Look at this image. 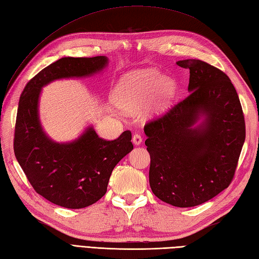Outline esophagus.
<instances>
[{
	"instance_id": "34e87169",
	"label": "esophagus",
	"mask_w": 259,
	"mask_h": 259,
	"mask_svg": "<svg viewBox=\"0 0 259 259\" xmlns=\"http://www.w3.org/2000/svg\"><path fill=\"white\" fill-rule=\"evenodd\" d=\"M132 141H133L134 145H140L143 141V137L140 134H134L133 138H132Z\"/></svg>"
}]
</instances>
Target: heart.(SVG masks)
Here are the masks:
<instances>
[{
	"instance_id": "b5f03b06",
	"label": "heart",
	"mask_w": 259,
	"mask_h": 259,
	"mask_svg": "<svg viewBox=\"0 0 259 259\" xmlns=\"http://www.w3.org/2000/svg\"><path fill=\"white\" fill-rule=\"evenodd\" d=\"M176 82L170 78H162L156 69L137 70L126 73L118 81L113 91V103L125 112H136L155 91L149 111L153 114L163 113L176 93Z\"/></svg>"
}]
</instances>
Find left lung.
<instances>
[{
	"mask_svg": "<svg viewBox=\"0 0 259 259\" xmlns=\"http://www.w3.org/2000/svg\"><path fill=\"white\" fill-rule=\"evenodd\" d=\"M177 65L190 70V93L145 125V145L151 191L163 202L190 207L230 186L245 142V121L237 92L223 71L199 59Z\"/></svg>",
	"mask_w": 259,
	"mask_h": 259,
	"instance_id": "left-lung-1",
	"label": "left lung"
}]
</instances>
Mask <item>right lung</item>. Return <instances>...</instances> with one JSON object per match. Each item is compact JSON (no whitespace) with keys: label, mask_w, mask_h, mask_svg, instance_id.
<instances>
[{"label":"right lung","mask_w":259,"mask_h":259,"mask_svg":"<svg viewBox=\"0 0 259 259\" xmlns=\"http://www.w3.org/2000/svg\"><path fill=\"white\" fill-rule=\"evenodd\" d=\"M105 56L65 57L30 79L18 102L15 157L35 191L50 202L82 209L103 197L113 169L133 149L131 131L114 141L99 137L92 126L70 143H56L44 132L38 115L41 88L52 81L89 77L108 66Z\"/></svg>","instance_id":"1"}]
</instances>
